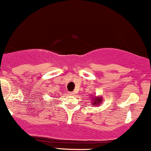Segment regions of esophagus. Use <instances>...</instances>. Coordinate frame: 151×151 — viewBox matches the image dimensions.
Instances as JSON below:
<instances>
[{"instance_id":"34e87169","label":"esophagus","mask_w":151,"mask_h":151,"mask_svg":"<svg viewBox=\"0 0 151 151\" xmlns=\"http://www.w3.org/2000/svg\"><path fill=\"white\" fill-rule=\"evenodd\" d=\"M70 95L73 96V95H75V92H74V91H73V92H70Z\"/></svg>"}]
</instances>
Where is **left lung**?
Instances as JSON below:
<instances>
[{
	"mask_svg": "<svg viewBox=\"0 0 151 151\" xmlns=\"http://www.w3.org/2000/svg\"><path fill=\"white\" fill-rule=\"evenodd\" d=\"M101 101H102V99H101V98H96V99L93 101V106H94V105L100 104V103L101 102Z\"/></svg>",
	"mask_w": 151,
	"mask_h": 151,
	"instance_id": "1",
	"label": "left lung"
}]
</instances>
